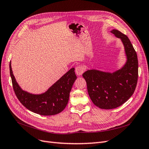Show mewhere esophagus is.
Masks as SVG:
<instances>
[{
	"label": "esophagus",
	"instance_id": "34e87169",
	"mask_svg": "<svg viewBox=\"0 0 149 149\" xmlns=\"http://www.w3.org/2000/svg\"><path fill=\"white\" fill-rule=\"evenodd\" d=\"M86 68H84V66L82 65H78L75 68V71L76 74H78V76L81 75L85 71Z\"/></svg>",
	"mask_w": 149,
	"mask_h": 149
}]
</instances>
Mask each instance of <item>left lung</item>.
<instances>
[{
	"label": "left lung",
	"mask_w": 149,
	"mask_h": 149,
	"mask_svg": "<svg viewBox=\"0 0 149 149\" xmlns=\"http://www.w3.org/2000/svg\"><path fill=\"white\" fill-rule=\"evenodd\" d=\"M111 32L124 44L127 58L126 64L113 73L91 70L83 74L92 102L104 109H114L127 101L134 93L138 79L137 55L130 40L118 30Z\"/></svg>",
	"instance_id": "obj_1"
}]
</instances>
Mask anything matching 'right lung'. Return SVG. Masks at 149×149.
<instances>
[{
	"mask_svg": "<svg viewBox=\"0 0 149 149\" xmlns=\"http://www.w3.org/2000/svg\"><path fill=\"white\" fill-rule=\"evenodd\" d=\"M10 74L13 91L18 100L26 109L42 116H52L64 110L70 93L76 79L74 68H71L43 94L35 95L20 88L13 74L10 62Z\"/></svg>",
	"mask_w": 149,
	"mask_h": 149,
	"instance_id": "right-lung-1",
	"label": "right lung"
}]
</instances>
